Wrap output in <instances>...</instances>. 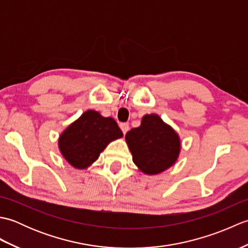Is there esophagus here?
I'll return each instance as SVG.
<instances>
[{
  "label": "esophagus",
  "mask_w": 248,
  "mask_h": 248,
  "mask_svg": "<svg viewBox=\"0 0 248 248\" xmlns=\"http://www.w3.org/2000/svg\"><path fill=\"white\" fill-rule=\"evenodd\" d=\"M119 127H120V129H121V131H123V133L124 134H125L129 131V124H127V123H123V124H119Z\"/></svg>",
  "instance_id": "esophagus-1"
}]
</instances>
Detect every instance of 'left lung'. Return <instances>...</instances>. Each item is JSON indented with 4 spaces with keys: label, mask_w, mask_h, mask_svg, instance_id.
<instances>
[{
    "label": "left lung",
    "mask_w": 248,
    "mask_h": 248,
    "mask_svg": "<svg viewBox=\"0 0 248 248\" xmlns=\"http://www.w3.org/2000/svg\"><path fill=\"white\" fill-rule=\"evenodd\" d=\"M125 140L134 164L146 175H156L175 164L180 154V139L159 115H145L139 128L130 130Z\"/></svg>",
    "instance_id": "1"
}]
</instances>
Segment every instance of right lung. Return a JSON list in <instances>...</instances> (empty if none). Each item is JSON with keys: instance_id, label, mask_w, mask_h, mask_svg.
<instances>
[{"instance_id": "right-lung-1", "label": "right lung", "mask_w": 248, "mask_h": 248, "mask_svg": "<svg viewBox=\"0 0 248 248\" xmlns=\"http://www.w3.org/2000/svg\"><path fill=\"white\" fill-rule=\"evenodd\" d=\"M123 135L112 117H103L96 110L89 109L61 134L59 147L71 166L84 170L98 160L110 141Z\"/></svg>"}]
</instances>
